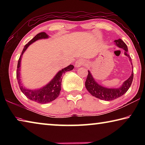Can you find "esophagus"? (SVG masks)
Wrapping results in <instances>:
<instances>
[{
  "instance_id": "34e87169",
  "label": "esophagus",
  "mask_w": 145,
  "mask_h": 145,
  "mask_svg": "<svg viewBox=\"0 0 145 145\" xmlns=\"http://www.w3.org/2000/svg\"><path fill=\"white\" fill-rule=\"evenodd\" d=\"M84 62L82 59H78L77 61H76L75 65L76 67L78 68V67H82V66L84 65Z\"/></svg>"
}]
</instances>
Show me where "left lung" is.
<instances>
[{
	"label": "left lung",
	"instance_id": "obj_1",
	"mask_svg": "<svg viewBox=\"0 0 145 145\" xmlns=\"http://www.w3.org/2000/svg\"><path fill=\"white\" fill-rule=\"evenodd\" d=\"M114 42L116 43V45L118 47L121 48L125 50V55L128 56L130 61L131 62V65H132L131 57H130L128 53H127L128 48H127L126 44L121 39L116 40L114 41ZM133 77L134 73L132 72L131 77L123 82L121 87H120V88H116V89H114V88L112 89V88L103 87L102 86L97 84L95 82L90 72L88 71V75L85 82V86L90 94L93 95V97L103 100L111 101V100H115L118 98L121 97L123 95H124L128 91L129 88L131 87L132 80H133Z\"/></svg>",
	"mask_w": 145,
	"mask_h": 145
}]
</instances>
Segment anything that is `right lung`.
Segmentation results:
<instances>
[{
    "mask_svg": "<svg viewBox=\"0 0 145 145\" xmlns=\"http://www.w3.org/2000/svg\"><path fill=\"white\" fill-rule=\"evenodd\" d=\"M48 38V36L44 32L38 34L37 35L32 39L29 42L26 44L24 46V48L22 52V54L20 56V58L18 61V65H17V70H16V78L18 80V83L19 84L20 88L24 95L33 101L36 102L39 104H46V103L50 102L56 99H57L59 95L60 94V91L61 89V80L63 78V75L65 72L68 71L72 70L73 69V65H70L68 67L63 68V70H60L56 75L54 77L53 79L48 83L47 85L41 88V89H36V90H31L25 89V88L22 86V83L20 81V61L23 54L25 52V50L27 48L28 46L33 43L34 41L40 40V39H44Z\"/></svg>",
    "mask_w": 145,
    "mask_h": 145,
    "instance_id": "add662e5",
    "label": "right lung"
}]
</instances>
